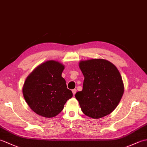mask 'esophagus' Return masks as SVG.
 I'll list each match as a JSON object with an SVG mask.
<instances>
[{"label": "esophagus", "mask_w": 147, "mask_h": 147, "mask_svg": "<svg viewBox=\"0 0 147 147\" xmlns=\"http://www.w3.org/2000/svg\"><path fill=\"white\" fill-rule=\"evenodd\" d=\"M72 92H73V95H74L76 94V89H73V90H72Z\"/></svg>", "instance_id": "obj_1"}]
</instances>
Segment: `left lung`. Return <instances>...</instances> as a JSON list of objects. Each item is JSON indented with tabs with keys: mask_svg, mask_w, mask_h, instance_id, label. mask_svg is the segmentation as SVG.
Masks as SVG:
<instances>
[{
	"mask_svg": "<svg viewBox=\"0 0 147 147\" xmlns=\"http://www.w3.org/2000/svg\"><path fill=\"white\" fill-rule=\"evenodd\" d=\"M79 67L85 80L83 90L76 93L75 97L82 112L93 119L111 114L124 93L119 71L111 62L103 59L82 61Z\"/></svg>",
	"mask_w": 147,
	"mask_h": 147,
	"instance_id": "left-lung-1",
	"label": "left lung"
}]
</instances>
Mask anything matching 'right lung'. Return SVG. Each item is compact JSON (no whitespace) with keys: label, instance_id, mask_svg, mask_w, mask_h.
Segmentation results:
<instances>
[{"label":"right lung","instance_id":"obj_1","mask_svg":"<svg viewBox=\"0 0 147 147\" xmlns=\"http://www.w3.org/2000/svg\"><path fill=\"white\" fill-rule=\"evenodd\" d=\"M64 69V65L58 61H47L37 66L27 77L23 88V96L36 114L54 117L73 96L62 77Z\"/></svg>","mask_w":147,"mask_h":147}]
</instances>
